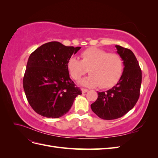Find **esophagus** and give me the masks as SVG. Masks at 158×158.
<instances>
[{
  "label": "esophagus",
  "instance_id": "esophagus-1",
  "mask_svg": "<svg viewBox=\"0 0 158 158\" xmlns=\"http://www.w3.org/2000/svg\"><path fill=\"white\" fill-rule=\"evenodd\" d=\"M81 90H82V93H85V92H87L88 91V89H85V88H81Z\"/></svg>",
  "mask_w": 158,
  "mask_h": 158
}]
</instances>
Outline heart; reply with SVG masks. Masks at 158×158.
Instances as JSON below:
<instances>
[{"label": "heart", "instance_id": "obj_1", "mask_svg": "<svg viewBox=\"0 0 158 158\" xmlns=\"http://www.w3.org/2000/svg\"><path fill=\"white\" fill-rule=\"evenodd\" d=\"M80 60L73 56L68 60L67 69L73 79L79 80L88 73L90 75L82 79L80 83L88 87L101 88L112 87L121 77L123 60L117 53L97 48L89 47L81 52Z\"/></svg>", "mask_w": 158, "mask_h": 158}]
</instances>
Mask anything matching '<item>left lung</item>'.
<instances>
[{"mask_svg":"<svg viewBox=\"0 0 158 158\" xmlns=\"http://www.w3.org/2000/svg\"><path fill=\"white\" fill-rule=\"evenodd\" d=\"M115 47L123 60L121 77L111 89L98 92L97 100L91 105L93 112L105 120L125 115L135 107L140 96L142 71L136 56L130 49L119 45Z\"/></svg>","mask_w":158,"mask_h":158,"instance_id":"obj_1","label":"left lung"}]
</instances>
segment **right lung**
<instances>
[{
	"mask_svg": "<svg viewBox=\"0 0 158 158\" xmlns=\"http://www.w3.org/2000/svg\"><path fill=\"white\" fill-rule=\"evenodd\" d=\"M80 47L58 41L42 45L29 56L23 87L30 106L41 116L59 118L68 113L82 91L70 78L67 62Z\"/></svg>",
	"mask_w": 158,
	"mask_h": 158,
	"instance_id": "1",
	"label": "right lung"
}]
</instances>
